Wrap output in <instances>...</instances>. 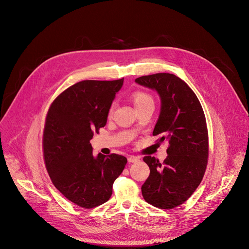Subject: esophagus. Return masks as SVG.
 <instances>
[{
  "instance_id": "34e87169",
  "label": "esophagus",
  "mask_w": 249,
  "mask_h": 249,
  "mask_svg": "<svg viewBox=\"0 0 249 249\" xmlns=\"http://www.w3.org/2000/svg\"><path fill=\"white\" fill-rule=\"evenodd\" d=\"M127 160H128V162H137L140 160V158L136 157V156H128Z\"/></svg>"
}]
</instances>
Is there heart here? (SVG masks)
Listing matches in <instances>:
<instances>
[{"label":"heart","instance_id":"heart-1","mask_svg":"<svg viewBox=\"0 0 249 249\" xmlns=\"http://www.w3.org/2000/svg\"><path fill=\"white\" fill-rule=\"evenodd\" d=\"M132 101H133V104H135L136 107H140V106H142L146 103H149V102H152V99L149 97L148 94L144 93V92H141V91H137L132 94ZM113 111V107H111L109 108V116L112 113Z\"/></svg>","mask_w":249,"mask_h":249}]
</instances>
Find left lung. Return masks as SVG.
<instances>
[{"instance_id":"8db88e82","label":"left lung","mask_w":249,"mask_h":249,"mask_svg":"<svg viewBox=\"0 0 249 249\" xmlns=\"http://www.w3.org/2000/svg\"><path fill=\"white\" fill-rule=\"evenodd\" d=\"M135 82L158 92L160 111L152 135H162L160 142L169 144L163 163L143 158L150 174L142 194L154 206L171 209L190 197L204 176L208 158L204 112L194 90L173 73L143 75Z\"/></svg>"}]
</instances>
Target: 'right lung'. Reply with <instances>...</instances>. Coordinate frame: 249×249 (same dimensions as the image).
Returning <instances> with one entry per match:
<instances>
[{
	"label": "right lung",
	"instance_id": "1",
	"mask_svg": "<svg viewBox=\"0 0 249 249\" xmlns=\"http://www.w3.org/2000/svg\"><path fill=\"white\" fill-rule=\"evenodd\" d=\"M124 85L117 81H83L63 91L46 119L43 146L49 176L60 193L81 207L107 202L127 160L120 155H92L93 131L107 124L108 111Z\"/></svg>",
	"mask_w": 249,
	"mask_h": 249
}]
</instances>
